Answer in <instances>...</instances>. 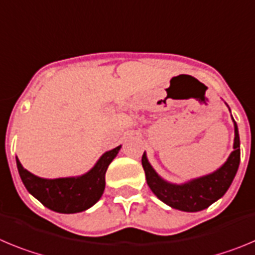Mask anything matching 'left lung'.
Masks as SVG:
<instances>
[{"label": "left lung", "mask_w": 255, "mask_h": 255, "mask_svg": "<svg viewBox=\"0 0 255 255\" xmlns=\"http://www.w3.org/2000/svg\"><path fill=\"white\" fill-rule=\"evenodd\" d=\"M233 122L234 132H235L233 144L234 150L229 155L228 160L212 173L190 179L180 184L167 182L162 176H160L150 164L144 151L142 155V166L146 174L148 187L153 194L160 201L164 202L165 205L184 212H198L219 201L230 188L240 164L239 129L234 118Z\"/></svg>", "instance_id": "obj_1"}]
</instances>
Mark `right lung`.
<instances>
[{
	"mask_svg": "<svg viewBox=\"0 0 255 255\" xmlns=\"http://www.w3.org/2000/svg\"><path fill=\"white\" fill-rule=\"evenodd\" d=\"M122 146L103 153L90 170L82 175L47 179L26 170L16 156L20 178L27 192L42 205L58 213H77L89 210L102 198L105 173Z\"/></svg>",
	"mask_w": 255,
	"mask_h": 255,
	"instance_id": "add662e5",
	"label": "right lung"
}]
</instances>
